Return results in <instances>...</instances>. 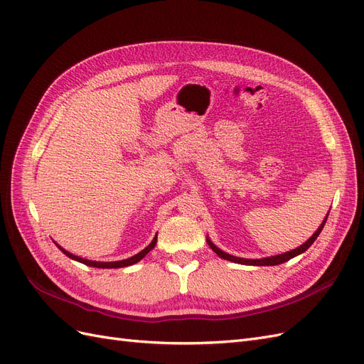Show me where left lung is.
I'll return each instance as SVG.
<instances>
[{
	"instance_id": "obj_1",
	"label": "left lung",
	"mask_w": 364,
	"mask_h": 364,
	"mask_svg": "<svg viewBox=\"0 0 364 364\" xmlns=\"http://www.w3.org/2000/svg\"><path fill=\"white\" fill-rule=\"evenodd\" d=\"M329 214V213H328ZM328 214H326V217H325V220L323 222L321 223V226L317 228V230L316 232L308 238L304 245H301L299 247H296V249H293V250H290V252H284V253H279V255H274V257H267V258H259V259H249V258H240V257H234V255H230V253H226V252H223L222 249H218L211 240H209L208 237H206V243H208V246L211 247L217 255L220 257V258H223V259H228V261H232V262H237V264H245V266H278V264H282V262H285V261H289V259H291V258H294V257H297V255H301V253H304L308 247H310L314 241H316V238L318 237V234L322 232V229H323V226H325V223H326V218H328Z\"/></svg>"
}]
</instances>
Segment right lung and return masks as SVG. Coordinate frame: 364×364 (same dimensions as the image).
I'll use <instances>...</instances> for the list:
<instances>
[{"label": "right lung", "mask_w": 364, "mask_h": 364, "mask_svg": "<svg viewBox=\"0 0 364 364\" xmlns=\"http://www.w3.org/2000/svg\"><path fill=\"white\" fill-rule=\"evenodd\" d=\"M156 241H158V235H155V238L151 240V243L146 247V249H142L141 252H138L136 255H134V257H130V258H126V259H121V261H107V262H103V261H91V259H86V258H82V257H77V255H73L71 252H68V250H65L62 246H59L56 241H54V245H56L65 255L67 257H70L71 259H74V261H79V262H82V264H86V266H91V267H97V269H119V267H127V266H132V264H136L138 261H141L142 258H144L147 253L156 246Z\"/></svg>", "instance_id": "obj_1"}]
</instances>
